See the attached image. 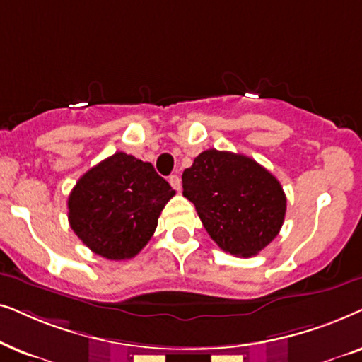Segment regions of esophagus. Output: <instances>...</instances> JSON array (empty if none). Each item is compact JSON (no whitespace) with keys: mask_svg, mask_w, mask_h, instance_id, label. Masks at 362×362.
<instances>
[{"mask_svg":"<svg viewBox=\"0 0 362 362\" xmlns=\"http://www.w3.org/2000/svg\"><path fill=\"white\" fill-rule=\"evenodd\" d=\"M168 184H170L172 189H175L177 192L180 190V187H182L180 178H178V175H170V177H168Z\"/></svg>","mask_w":362,"mask_h":362,"instance_id":"1","label":"esophagus"}]
</instances>
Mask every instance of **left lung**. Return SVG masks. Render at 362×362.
Returning a JSON list of instances; mask_svg holds the SVG:
<instances>
[{
    "mask_svg": "<svg viewBox=\"0 0 362 362\" xmlns=\"http://www.w3.org/2000/svg\"><path fill=\"white\" fill-rule=\"evenodd\" d=\"M182 187L211 240L235 257L262 252L285 221L281 184L242 153L202 152L182 173Z\"/></svg>",
    "mask_w": 362,
    "mask_h": 362,
    "instance_id": "1",
    "label": "left lung"
}]
</instances>
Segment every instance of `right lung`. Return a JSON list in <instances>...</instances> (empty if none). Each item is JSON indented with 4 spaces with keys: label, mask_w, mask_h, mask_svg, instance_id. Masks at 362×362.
I'll return each mask as SVG.
<instances>
[{
    "label": "right lung",
    "mask_w": 362,
    "mask_h": 362,
    "mask_svg": "<svg viewBox=\"0 0 362 362\" xmlns=\"http://www.w3.org/2000/svg\"><path fill=\"white\" fill-rule=\"evenodd\" d=\"M175 190L152 163L115 152L77 180L67 200L71 228L90 252L134 258L152 238Z\"/></svg>",
    "instance_id": "add662e5"
}]
</instances>
